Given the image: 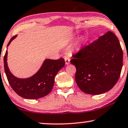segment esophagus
Instances as JSON below:
<instances>
[{"mask_svg":"<svg viewBox=\"0 0 128 128\" xmlns=\"http://www.w3.org/2000/svg\"><path fill=\"white\" fill-rule=\"evenodd\" d=\"M64 60H65V62H66V65H68V64H70V59L69 57H65V58H64Z\"/></svg>","mask_w":128,"mask_h":128,"instance_id":"esophagus-1","label":"esophagus"}]
</instances>
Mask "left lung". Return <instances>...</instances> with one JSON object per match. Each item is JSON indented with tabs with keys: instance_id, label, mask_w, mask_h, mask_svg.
<instances>
[{
	"instance_id": "left-lung-1",
	"label": "left lung",
	"mask_w": 128,
	"mask_h": 128,
	"mask_svg": "<svg viewBox=\"0 0 128 128\" xmlns=\"http://www.w3.org/2000/svg\"><path fill=\"white\" fill-rule=\"evenodd\" d=\"M76 81L84 92L99 95L110 91L120 78L123 52L115 34L109 31L73 55Z\"/></svg>"
}]
</instances>
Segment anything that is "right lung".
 <instances>
[{
	"label": "right lung",
	"mask_w": 128,
	"mask_h": 128,
	"mask_svg": "<svg viewBox=\"0 0 128 128\" xmlns=\"http://www.w3.org/2000/svg\"><path fill=\"white\" fill-rule=\"evenodd\" d=\"M17 36L10 40L8 47ZM7 58L8 51L4 57V67L8 83L17 94L30 100L38 99L48 95L53 87L56 76L65 65V61L62 58L58 60L46 59L40 68L33 76L18 78L13 76L9 70Z\"/></svg>",
	"instance_id": "obj_1"
}]
</instances>
